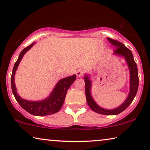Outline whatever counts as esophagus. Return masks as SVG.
Masks as SVG:
<instances>
[{
	"label": "esophagus",
	"instance_id": "1",
	"mask_svg": "<svg viewBox=\"0 0 150 150\" xmlns=\"http://www.w3.org/2000/svg\"><path fill=\"white\" fill-rule=\"evenodd\" d=\"M76 76H83V74H84V71L82 70V69H78V70L76 71Z\"/></svg>",
	"mask_w": 150,
	"mask_h": 150
}]
</instances>
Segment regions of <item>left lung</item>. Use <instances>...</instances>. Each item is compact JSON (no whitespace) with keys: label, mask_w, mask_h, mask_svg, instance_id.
Masks as SVG:
<instances>
[{"label":"left lung","mask_w":150,"mask_h":150,"mask_svg":"<svg viewBox=\"0 0 150 150\" xmlns=\"http://www.w3.org/2000/svg\"><path fill=\"white\" fill-rule=\"evenodd\" d=\"M107 40L115 48L113 54L124 57L126 61L127 65H128L129 71H130V91H129L128 96L120 106L113 108V109H105V108L100 107L94 101L91 96V91L92 84L89 76L88 74H85V76H84L85 82V95L88 105L93 111L97 113L106 115H115L120 114L124 110H126L134 100L139 87L138 69H137L136 63L133 58L132 53L130 49H128L122 43L118 42V41L112 40L109 38H107Z\"/></svg>","instance_id":"1"}]
</instances>
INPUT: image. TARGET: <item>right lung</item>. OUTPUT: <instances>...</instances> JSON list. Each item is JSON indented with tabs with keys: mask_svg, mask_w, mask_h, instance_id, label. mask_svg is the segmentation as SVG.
<instances>
[{
	"mask_svg": "<svg viewBox=\"0 0 150 150\" xmlns=\"http://www.w3.org/2000/svg\"><path fill=\"white\" fill-rule=\"evenodd\" d=\"M35 44V42L33 43L30 46L24 48L20 52L12 71L11 79V89L16 101L26 111L36 116L49 115L56 113L62 107L67 90L75 81L76 76L74 74L70 76L61 79L55 85L49 96L44 100H39V101H30V100L22 98L17 93V89H16L15 83H14L16 71L24 54L28 50H29Z\"/></svg>",
	"mask_w": 150,
	"mask_h": 150,
	"instance_id": "obj_1",
	"label": "right lung"
}]
</instances>
